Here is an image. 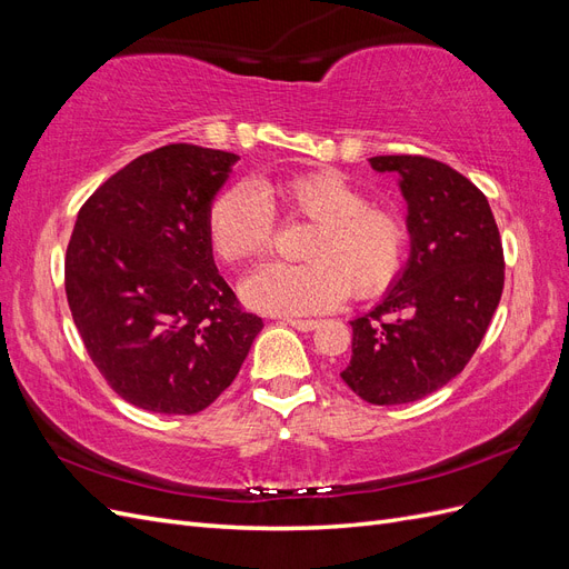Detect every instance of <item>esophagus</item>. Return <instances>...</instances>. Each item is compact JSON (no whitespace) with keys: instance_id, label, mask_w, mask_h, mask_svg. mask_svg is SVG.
<instances>
[{"instance_id":"34e87169","label":"esophagus","mask_w":569,"mask_h":569,"mask_svg":"<svg viewBox=\"0 0 569 569\" xmlns=\"http://www.w3.org/2000/svg\"><path fill=\"white\" fill-rule=\"evenodd\" d=\"M291 327H295V330H299V332H313L316 327H318V320H297V318H289L287 320Z\"/></svg>"}]
</instances>
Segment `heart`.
Instances as JSON below:
<instances>
[{
  "label": "heart",
  "mask_w": 569,
  "mask_h": 569,
  "mask_svg": "<svg viewBox=\"0 0 569 569\" xmlns=\"http://www.w3.org/2000/svg\"><path fill=\"white\" fill-rule=\"evenodd\" d=\"M278 199L287 218L316 222L303 247L311 263H268L242 282V299L272 316H316L347 299L375 297L396 282L408 256L403 218L368 206V197L337 170H313L263 184L237 182L216 197L209 237L226 261H247L270 251L274 216L268 199Z\"/></svg>",
  "instance_id": "heart-1"
}]
</instances>
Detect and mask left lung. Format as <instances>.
I'll return each instance as SVG.
<instances>
[{"mask_svg": "<svg viewBox=\"0 0 569 569\" xmlns=\"http://www.w3.org/2000/svg\"><path fill=\"white\" fill-rule=\"evenodd\" d=\"M399 176L410 256L372 311L351 320L341 380L375 406H399L449 385L477 351L503 295V244L487 197L427 157H372Z\"/></svg>", "mask_w": 569, "mask_h": 569, "instance_id": "left-lung-1", "label": "left lung"}]
</instances>
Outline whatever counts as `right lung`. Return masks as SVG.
Wrapping results in <instances>:
<instances>
[{"label": "right lung", "instance_id": "obj_1", "mask_svg": "<svg viewBox=\"0 0 569 569\" xmlns=\"http://www.w3.org/2000/svg\"><path fill=\"white\" fill-rule=\"evenodd\" d=\"M237 153L168 144L120 168L82 203L66 297L92 363L128 403L166 416L209 408L263 320L213 261L209 213Z\"/></svg>", "mask_w": 569, "mask_h": 569}]
</instances>
